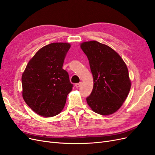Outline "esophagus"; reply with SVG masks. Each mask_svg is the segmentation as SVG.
Returning a JSON list of instances; mask_svg holds the SVG:
<instances>
[{
  "label": "esophagus",
  "mask_w": 155,
  "mask_h": 155,
  "mask_svg": "<svg viewBox=\"0 0 155 155\" xmlns=\"http://www.w3.org/2000/svg\"><path fill=\"white\" fill-rule=\"evenodd\" d=\"M81 83H76V85H75V87H76V88H79V87H80L81 85Z\"/></svg>",
  "instance_id": "1"
}]
</instances>
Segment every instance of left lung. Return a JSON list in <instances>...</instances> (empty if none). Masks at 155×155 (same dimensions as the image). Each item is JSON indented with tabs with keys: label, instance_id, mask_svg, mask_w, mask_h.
Segmentation results:
<instances>
[{
	"label": "left lung",
	"instance_id": "obj_1",
	"mask_svg": "<svg viewBox=\"0 0 155 155\" xmlns=\"http://www.w3.org/2000/svg\"><path fill=\"white\" fill-rule=\"evenodd\" d=\"M80 47L87 56L94 81L87 104L99 114L114 113L122 106L131 87L125 63L115 50L97 41L83 42Z\"/></svg>",
	"mask_w": 155,
	"mask_h": 155
}]
</instances>
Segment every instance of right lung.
I'll return each instance as SVG.
<instances>
[{
  "label": "right lung",
  "instance_id": "obj_1",
  "mask_svg": "<svg viewBox=\"0 0 155 155\" xmlns=\"http://www.w3.org/2000/svg\"><path fill=\"white\" fill-rule=\"evenodd\" d=\"M70 46L68 43H53L43 46L28 63L22 74V96L35 113L49 118L64 109L73 85L63 69Z\"/></svg>",
  "mask_w": 155,
  "mask_h": 155
}]
</instances>
